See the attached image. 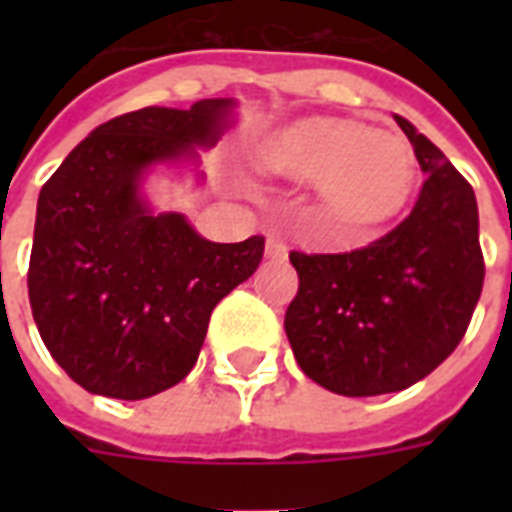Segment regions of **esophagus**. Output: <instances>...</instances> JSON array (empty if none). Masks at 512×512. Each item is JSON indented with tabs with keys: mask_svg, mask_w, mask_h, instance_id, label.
I'll use <instances>...</instances> for the list:
<instances>
[{
	"mask_svg": "<svg viewBox=\"0 0 512 512\" xmlns=\"http://www.w3.org/2000/svg\"><path fill=\"white\" fill-rule=\"evenodd\" d=\"M265 255L273 257V260H279V257H287V244H284L279 236H268V241H265Z\"/></svg>",
	"mask_w": 512,
	"mask_h": 512,
	"instance_id": "obj_1",
	"label": "esophagus"
}]
</instances>
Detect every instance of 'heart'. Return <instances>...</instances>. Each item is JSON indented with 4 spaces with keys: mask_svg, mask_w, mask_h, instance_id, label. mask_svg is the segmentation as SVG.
I'll return each instance as SVG.
<instances>
[{
    "mask_svg": "<svg viewBox=\"0 0 512 512\" xmlns=\"http://www.w3.org/2000/svg\"><path fill=\"white\" fill-rule=\"evenodd\" d=\"M257 162L292 180H316L335 215L364 225L393 212L412 175L404 140L348 119H305L284 127L260 146Z\"/></svg>",
    "mask_w": 512,
    "mask_h": 512,
    "instance_id": "obj_1",
    "label": "heart"
}]
</instances>
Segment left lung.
<instances>
[{"label": "left lung", "instance_id": "1", "mask_svg": "<svg viewBox=\"0 0 512 512\" xmlns=\"http://www.w3.org/2000/svg\"><path fill=\"white\" fill-rule=\"evenodd\" d=\"M425 172L412 212L353 252L289 260L284 316L297 364L340 396H380L428 377L457 345L484 287L476 193L412 122L396 116Z\"/></svg>", "mask_w": 512, "mask_h": 512}]
</instances>
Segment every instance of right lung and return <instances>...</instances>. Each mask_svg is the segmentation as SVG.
Segmentation results:
<instances>
[{"instance_id": "right-lung-1", "label": "right lung", "mask_w": 512, "mask_h": 512, "mask_svg": "<svg viewBox=\"0 0 512 512\" xmlns=\"http://www.w3.org/2000/svg\"><path fill=\"white\" fill-rule=\"evenodd\" d=\"M233 98L148 106L100 124L36 201L28 300L66 374L95 396L140 401L191 372L209 316L263 260V236L204 239L146 193L156 172H188L236 122Z\"/></svg>"}]
</instances>
